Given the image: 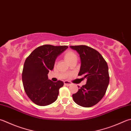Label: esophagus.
Returning <instances> with one entry per match:
<instances>
[{
  "instance_id": "34e87169",
  "label": "esophagus",
  "mask_w": 131,
  "mask_h": 131,
  "mask_svg": "<svg viewBox=\"0 0 131 131\" xmlns=\"http://www.w3.org/2000/svg\"><path fill=\"white\" fill-rule=\"evenodd\" d=\"M64 85H66L70 86L72 84V83L70 82V81H64Z\"/></svg>"
}]
</instances>
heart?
Returning <instances> with one entry per match:
<instances>
[{"label": "heart", "instance_id": "heart-1", "mask_svg": "<svg viewBox=\"0 0 131 131\" xmlns=\"http://www.w3.org/2000/svg\"><path fill=\"white\" fill-rule=\"evenodd\" d=\"M64 58L66 61L70 63L71 61L77 59V56L76 54L72 51H68L64 55Z\"/></svg>", "mask_w": 131, "mask_h": 131}]
</instances>
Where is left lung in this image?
I'll return each instance as SVG.
<instances>
[{
    "mask_svg": "<svg viewBox=\"0 0 131 131\" xmlns=\"http://www.w3.org/2000/svg\"><path fill=\"white\" fill-rule=\"evenodd\" d=\"M70 48L80 55L81 67L79 76L83 75L87 83L72 95L76 104L83 107H91L102 99L110 82L108 67L102 55L90 47L72 46Z\"/></svg>",
    "mask_w": 131,
    "mask_h": 131,
    "instance_id": "obj_1",
    "label": "left lung"
}]
</instances>
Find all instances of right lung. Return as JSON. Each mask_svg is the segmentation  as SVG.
Instances as JSON below:
<instances>
[{"label": "right lung", "mask_w": 131, "mask_h": 131, "mask_svg": "<svg viewBox=\"0 0 131 131\" xmlns=\"http://www.w3.org/2000/svg\"><path fill=\"white\" fill-rule=\"evenodd\" d=\"M68 47L46 44L38 47L27 58L22 72V81L27 95L36 105H50L58 99L59 90L64 83L49 80L48 73L53 69L56 58Z\"/></svg>", "instance_id": "add662e5"}]
</instances>
